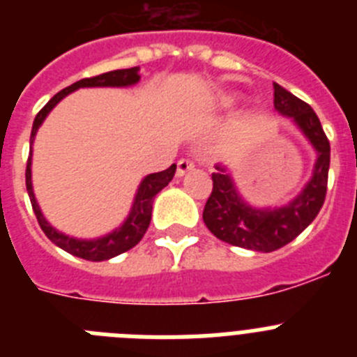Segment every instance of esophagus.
Returning <instances> with one entry per match:
<instances>
[{"instance_id": "obj_1", "label": "esophagus", "mask_w": 357, "mask_h": 357, "mask_svg": "<svg viewBox=\"0 0 357 357\" xmlns=\"http://www.w3.org/2000/svg\"><path fill=\"white\" fill-rule=\"evenodd\" d=\"M195 168V162L191 159H181L176 162V176H184L189 169Z\"/></svg>"}]
</instances>
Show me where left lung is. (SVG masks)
<instances>
[{"mask_svg":"<svg viewBox=\"0 0 357 357\" xmlns=\"http://www.w3.org/2000/svg\"><path fill=\"white\" fill-rule=\"evenodd\" d=\"M273 105L280 114L295 119L318 151L313 178L286 207L257 211L239 198L229 173L216 164L213 191L204 207V222L218 239L255 252L279 250L301 234L320 213L326 202L329 178L331 144L317 112L279 84H273Z\"/></svg>","mask_w":357,"mask_h":357,"instance_id":"obj_1","label":"left lung"}]
</instances>
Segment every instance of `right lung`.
<instances>
[{
  "label": "right lung",
  "mask_w": 357,
  "mask_h": 357,
  "mask_svg": "<svg viewBox=\"0 0 357 357\" xmlns=\"http://www.w3.org/2000/svg\"><path fill=\"white\" fill-rule=\"evenodd\" d=\"M135 82H139V66L130 69H116V71L102 73V75H96V77L84 78V80L75 82L73 85L62 89L61 93H56L55 96L50 100L43 109L39 110V114L33 119V127H31V137L30 141L33 143V137L37 134V128H39L40 123L44 121V118L48 116L50 110L61 102L66 94L73 93L78 87H125V85H132ZM31 155L28 157L26 162V191L28 197L31 202V209L36 213L37 222H39L40 229L44 230V234L48 236L56 247H61L62 250L69 252V254L82 257L85 261H107L110 257H116V255L123 254V252L130 250L132 247H135L137 243L141 241V238L146 232L148 225H150L151 220V206H153V198L159 193L160 189L166 188V185L172 182L173 175H175L176 166L172 164L168 169L159 173H151L141 182L139 189H137V195H135L134 206H132L130 214H128L127 222L123 223L118 230H114L112 234L105 236V238L94 239V241H82V239L69 238V236L61 234L56 232L52 225H50L46 220H44L43 213H40L39 206H37L36 195H33V189H31Z\"/></svg>",
  "instance_id": "right-lung-1"
}]
</instances>
